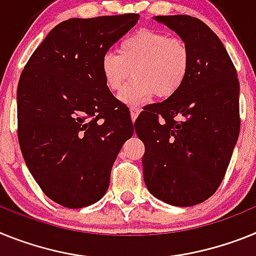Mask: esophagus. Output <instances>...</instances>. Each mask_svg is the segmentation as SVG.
Returning a JSON list of instances; mask_svg holds the SVG:
<instances>
[{
	"label": "esophagus",
	"mask_w": 256,
	"mask_h": 256,
	"mask_svg": "<svg viewBox=\"0 0 256 256\" xmlns=\"http://www.w3.org/2000/svg\"><path fill=\"white\" fill-rule=\"evenodd\" d=\"M139 113H140V108H138V106H130V114H131V120H132V122L136 120Z\"/></svg>",
	"instance_id": "1"
}]
</instances>
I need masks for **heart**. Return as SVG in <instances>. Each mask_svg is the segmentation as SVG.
<instances>
[{
    "label": "heart",
    "mask_w": 256,
    "mask_h": 256,
    "mask_svg": "<svg viewBox=\"0 0 256 256\" xmlns=\"http://www.w3.org/2000/svg\"><path fill=\"white\" fill-rule=\"evenodd\" d=\"M190 70V51L180 38L154 30H140L120 44L118 54L106 51L100 58V73L108 90L120 91V99L139 104L156 94L166 99L183 88Z\"/></svg>",
    "instance_id": "1"
}]
</instances>
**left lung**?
I'll list each match as a JSON object with an SVG mask.
<instances>
[{
	"label": "left lung",
	"mask_w": 256,
	"mask_h": 256,
	"mask_svg": "<svg viewBox=\"0 0 256 256\" xmlns=\"http://www.w3.org/2000/svg\"><path fill=\"white\" fill-rule=\"evenodd\" d=\"M190 51L183 88L161 103L150 104L135 121L146 146L144 182L168 205L193 206L220 186L240 134V82L216 34L190 15L156 16Z\"/></svg>",
	"instance_id": "1"
}]
</instances>
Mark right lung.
Returning a JSON list of instances; mask_svg holds the SVG:
<instances>
[{
  "mask_svg": "<svg viewBox=\"0 0 256 256\" xmlns=\"http://www.w3.org/2000/svg\"><path fill=\"white\" fill-rule=\"evenodd\" d=\"M138 14L62 22L30 58L18 85V139L42 192L68 208L106 194L117 154L134 134L128 108L100 73V58Z\"/></svg>",
  "mask_w": 256,
  "mask_h": 256,
  "instance_id": "right-lung-1",
  "label": "right lung"
}]
</instances>
